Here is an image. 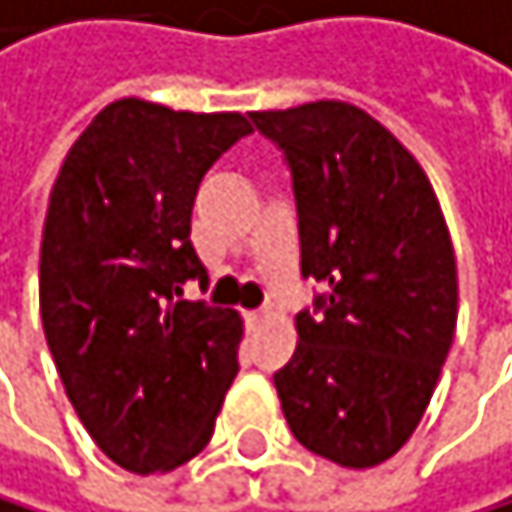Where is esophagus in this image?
<instances>
[{"label":"esophagus","mask_w":512,"mask_h":512,"mask_svg":"<svg viewBox=\"0 0 512 512\" xmlns=\"http://www.w3.org/2000/svg\"><path fill=\"white\" fill-rule=\"evenodd\" d=\"M261 319H264V310H254V313H245V322H248V325H258Z\"/></svg>","instance_id":"34e87169"}]
</instances>
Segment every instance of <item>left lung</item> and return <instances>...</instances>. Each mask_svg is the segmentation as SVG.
Segmentation results:
<instances>
[{"label":"left lung","mask_w":512,"mask_h":512,"mask_svg":"<svg viewBox=\"0 0 512 512\" xmlns=\"http://www.w3.org/2000/svg\"><path fill=\"white\" fill-rule=\"evenodd\" d=\"M291 171L301 273L322 291L273 375L304 448L375 467L415 433L458 322V267L436 193L396 137L353 104L248 113Z\"/></svg>","instance_id":"8db88e82"}]
</instances>
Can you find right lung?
Returning a JSON list of instances; mask_svg holds the SVG:
<instances>
[{"mask_svg": "<svg viewBox=\"0 0 512 512\" xmlns=\"http://www.w3.org/2000/svg\"><path fill=\"white\" fill-rule=\"evenodd\" d=\"M245 134L239 113L125 97L94 116L54 181L39 258L45 341L79 421L131 473L196 458L239 371V313L184 301V288L208 285L190 242L196 190Z\"/></svg>", "mask_w": 512, "mask_h": 512, "instance_id": "1", "label": "right lung"}]
</instances>
